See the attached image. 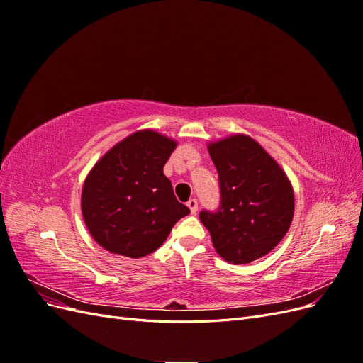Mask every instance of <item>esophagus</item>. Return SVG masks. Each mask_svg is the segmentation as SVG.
Instances as JSON below:
<instances>
[{
    "instance_id": "esophagus-1",
    "label": "esophagus",
    "mask_w": 363,
    "mask_h": 363,
    "mask_svg": "<svg viewBox=\"0 0 363 363\" xmlns=\"http://www.w3.org/2000/svg\"><path fill=\"white\" fill-rule=\"evenodd\" d=\"M186 204H188V207L191 208V213H195L196 208H199V201H196L195 199H191Z\"/></svg>"
}]
</instances>
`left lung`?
Masks as SVG:
<instances>
[{"label": "left lung", "mask_w": 363, "mask_h": 363, "mask_svg": "<svg viewBox=\"0 0 363 363\" xmlns=\"http://www.w3.org/2000/svg\"><path fill=\"white\" fill-rule=\"evenodd\" d=\"M219 180L216 211L200 219L216 252L236 265L250 263L276 247L294 216V191L286 174L256 140L235 135L208 145Z\"/></svg>", "instance_id": "obj_1"}]
</instances>
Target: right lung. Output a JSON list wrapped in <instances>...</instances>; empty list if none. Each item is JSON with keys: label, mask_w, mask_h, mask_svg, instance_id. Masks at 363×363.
<instances>
[{"label": "right lung", "mask_w": 363, "mask_h": 363, "mask_svg": "<svg viewBox=\"0 0 363 363\" xmlns=\"http://www.w3.org/2000/svg\"><path fill=\"white\" fill-rule=\"evenodd\" d=\"M172 139L144 130L121 140L87 175L82 192L86 227L103 248L145 257L191 211L175 199L163 167Z\"/></svg>", "instance_id": "right-lung-1"}]
</instances>
